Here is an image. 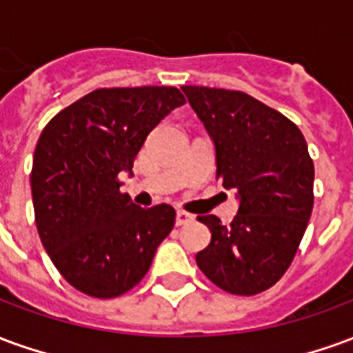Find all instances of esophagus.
Listing matches in <instances>:
<instances>
[{
  "mask_svg": "<svg viewBox=\"0 0 353 353\" xmlns=\"http://www.w3.org/2000/svg\"><path fill=\"white\" fill-rule=\"evenodd\" d=\"M192 221V215L187 214V212H177L176 215V225L177 227H183V225H189Z\"/></svg>",
  "mask_w": 353,
  "mask_h": 353,
  "instance_id": "34e87169",
  "label": "esophagus"
}]
</instances>
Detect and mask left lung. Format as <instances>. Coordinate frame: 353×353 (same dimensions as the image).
<instances>
[{
	"label": "left lung",
	"instance_id": "left-lung-1",
	"mask_svg": "<svg viewBox=\"0 0 353 353\" xmlns=\"http://www.w3.org/2000/svg\"><path fill=\"white\" fill-rule=\"evenodd\" d=\"M215 143L217 179L236 189L230 225L199 215L212 232L196 265L232 295H257L285 274L314 208V162L303 132L240 90L181 87Z\"/></svg>",
	"mask_w": 353,
	"mask_h": 353
}]
</instances>
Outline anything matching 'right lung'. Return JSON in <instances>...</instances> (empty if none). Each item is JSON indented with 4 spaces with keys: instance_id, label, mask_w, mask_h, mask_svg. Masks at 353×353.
Segmentation results:
<instances>
[{
    "instance_id": "add662e5",
    "label": "right lung",
    "mask_w": 353,
    "mask_h": 353,
    "mask_svg": "<svg viewBox=\"0 0 353 353\" xmlns=\"http://www.w3.org/2000/svg\"><path fill=\"white\" fill-rule=\"evenodd\" d=\"M183 103L176 87L98 88L43 128L30 176L35 225L81 293L113 299L136 288L174 229V208L132 204L119 176L132 174L149 132Z\"/></svg>"
}]
</instances>
